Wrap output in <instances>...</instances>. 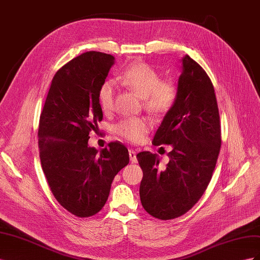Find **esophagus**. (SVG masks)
I'll list each match as a JSON object with an SVG mask.
<instances>
[{
  "instance_id": "1",
  "label": "esophagus",
  "mask_w": 260,
  "mask_h": 260,
  "mask_svg": "<svg viewBox=\"0 0 260 260\" xmlns=\"http://www.w3.org/2000/svg\"><path fill=\"white\" fill-rule=\"evenodd\" d=\"M129 156H130V160L133 164L138 162V158H137V152L135 149H129Z\"/></svg>"
}]
</instances>
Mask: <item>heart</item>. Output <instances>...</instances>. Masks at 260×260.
Segmentation results:
<instances>
[{
	"label": "heart",
	"mask_w": 260,
	"mask_h": 260,
	"mask_svg": "<svg viewBox=\"0 0 260 260\" xmlns=\"http://www.w3.org/2000/svg\"><path fill=\"white\" fill-rule=\"evenodd\" d=\"M119 81L142 98L146 111L154 115L167 113L174 106L178 96V86L171 79H160V75L151 65L138 61L124 69L119 76ZM115 86L107 81L99 91L101 109L109 113L113 109ZM152 124L145 118H127L118 122L114 131L118 137L139 143L151 130Z\"/></svg>",
	"instance_id": "1"
}]
</instances>
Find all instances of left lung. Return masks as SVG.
<instances>
[{
	"label": "left lung",
	"instance_id": "obj_1",
	"mask_svg": "<svg viewBox=\"0 0 260 260\" xmlns=\"http://www.w3.org/2000/svg\"><path fill=\"white\" fill-rule=\"evenodd\" d=\"M178 96L164 117L154 145H171L169 162L158 169L156 154L137 155L143 170L140 199L149 215L170 220L190 210L207 188L221 146L215 89L210 78L188 55L182 57Z\"/></svg>",
	"mask_w": 260,
	"mask_h": 260
}]
</instances>
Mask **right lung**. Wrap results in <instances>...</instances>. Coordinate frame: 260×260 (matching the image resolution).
<instances>
[{"label": "right lung", "mask_w": 260, "mask_h": 260, "mask_svg": "<svg viewBox=\"0 0 260 260\" xmlns=\"http://www.w3.org/2000/svg\"><path fill=\"white\" fill-rule=\"evenodd\" d=\"M114 64L113 55L95 51L68 61L53 77L39 122L40 159L51 191L79 218L104 207L115 176L129 164L120 142L101 151L88 144L103 119L99 91Z\"/></svg>", "instance_id": "right-lung-1"}]
</instances>
